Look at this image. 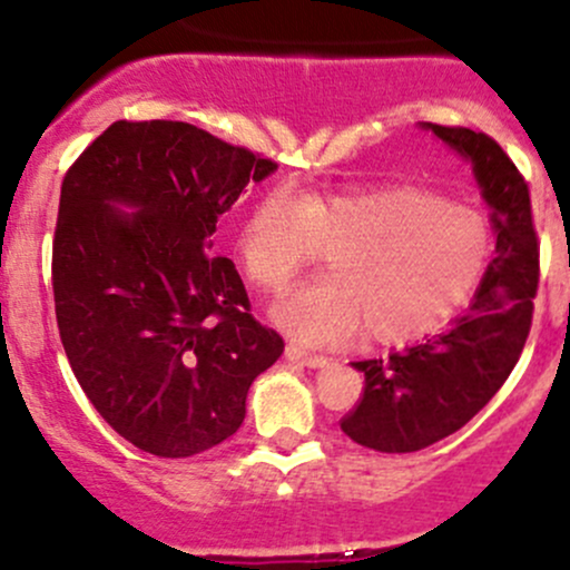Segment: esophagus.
I'll return each mask as SVG.
<instances>
[{
	"mask_svg": "<svg viewBox=\"0 0 570 570\" xmlns=\"http://www.w3.org/2000/svg\"><path fill=\"white\" fill-rule=\"evenodd\" d=\"M286 360H295V362H299V365H308V367H324L330 362L324 354L303 352V348H297V346H286Z\"/></svg>",
	"mask_w": 570,
	"mask_h": 570,
	"instance_id": "obj_1",
	"label": "esophagus"
}]
</instances>
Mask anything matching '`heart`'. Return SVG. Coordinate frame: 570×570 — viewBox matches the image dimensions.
<instances>
[{
  "label": "heart",
  "mask_w": 570,
  "mask_h": 570,
  "mask_svg": "<svg viewBox=\"0 0 570 570\" xmlns=\"http://www.w3.org/2000/svg\"><path fill=\"white\" fill-rule=\"evenodd\" d=\"M490 218L414 184L305 194L275 189L237 233V259L259 289L284 292L330 254V278L273 311L305 346H330L365 327L376 343H409L460 314L492 262Z\"/></svg>",
  "instance_id": "obj_1"
}]
</instances>
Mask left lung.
<instances>
[{
	"instance_id": "left-lung-1",
	"label": "left lung",
	"mask_w": 570,
	"mask_h": 570,
	"mask_svg": "<svg viewBox=\"0 0 570 570\" xmlns=\"http://www.w3.org/2000/svg\"><path fill=\"white\" fill-rule=\"evenodd\" d=\"M424 127L473 161L498 243L476 299L452 327L384 360L354 362L365 373V390L341 419V430L360 446L390 454L419 452L458 433L490 403L522 354L539 289V235L528 180L490 135Z\"/></svg>"
}]
</instances>
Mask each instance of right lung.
I'll use <instances>...</instances> for the list:
<instances>
[{
    "label": "right lung",
    "mask_w": 570,
    "mask_h": 570,
    "mask_svg": "<svg viewBox=\"0 0 570 570\" xmlns=\"http://www.w3.org/2000/svg\"><path fill=\"white\" fill-rule=\"evenodd\" d=\"M275 167L194 124L116 121L61 180V346L99 416L142 452L191 458L227 441L284 352L235 262L210 254L218 216Z\"/></svg>",
    "instance_id": "right-lung-1"
}]
</instances>
